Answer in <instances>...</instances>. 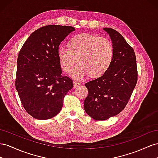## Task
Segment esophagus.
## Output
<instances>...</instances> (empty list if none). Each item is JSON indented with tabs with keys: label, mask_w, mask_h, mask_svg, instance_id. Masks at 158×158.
I'll use <instances>...</instances> for the list:
<instances>
[{
	"label": "esophagus",
	"mask_w": 158,
	"mask_h": 158,
	"mask_svg": "<svg viewBox=\"0 0 158 158\" xmlns=\"http://www.w3.org/2000/svg\"><path fill=\"white\" fill-rule=\"evenodd\" d=\"M80 85H81L80 83H79V82H77V81H75L73 82V87H74V88L79 87Z\"/></svg>",
	"instance_id": "1"
}]
</instances>
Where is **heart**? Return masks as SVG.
Instances as JSON below:
<instances>
[{"mask_svg":"<svg viewBox=\"0 0 158 158\" xmlns=\"http://www.w3.org/2000/svg\"><path fill=\"white\" fill-rule=\"evenodd\" d=\"M114 49L111 42L106 38L90 34H82L71 38L68 47L60 46L57 49V57L62 70L70 72L75 79H81L90 74L98 77L109 68L113 58Z\"/></svg>","mask_w":158,"mask_h":158,"instance_id":"heart-1","label":"heart"}]
</instances>
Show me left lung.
Here are the masks:
<instances>
[{
	"instance_id": "left-lung-1",
	"label": "left lung",
	"mask_w": 158,
	"mask_h": 158,
	"mask_svg": "<svg viewBox=\"0 0 158 158\" xmlns=\"http://www.w3.org/2000/svg\"><path fill=\"white\" fill-rule=\"evenodd\" d=\"M112 42L114 55L109 68L101 77L85 83L88 95L86 113L96 120H105L124 110L138 81L136 57L133 48L116 30L104 28Z\"/></svg>"
}]
</instances>
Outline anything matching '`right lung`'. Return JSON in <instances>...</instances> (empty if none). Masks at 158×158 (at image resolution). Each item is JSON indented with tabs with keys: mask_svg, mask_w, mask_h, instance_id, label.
Returning <instances> with one entry per match:
<instances>
[{
	"mask_svg": "<svg viewBox=\"0 0 158 158\" xmlns=\"http://www.w3.org/2000/svg\"><path fill=\"white\" fill-rule=\"evenodd\" d=\"M74 30L69 26L41 27L20 49L15 86L22 106L34 118L48 120L57 115L66 94L73 87L71 78L61 75L57 49Z\"/></svg>",
	"mask_w": 158,
	"mask_h": 158,
	"instance_id": "1",
	"label": "right lung"
}]
</instances>
